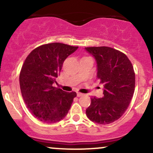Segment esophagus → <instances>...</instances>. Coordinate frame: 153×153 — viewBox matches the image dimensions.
Here are the masks:
<instances>
[{
  "mask_svg": "<svg viewBox=\"0 0 153 153\" xmlns=\"http://www.w3.org/2000/svg\"><path fill=\"white\" fill-rule=\"evenodd\" d=\"M82 94H81V93H79V92H77V96L78 97H80V96H82Z\"/></svg>",
  "mask_w": 153,
  "mask_h": 153,
  "instance_id": "obj_1",
  "label": "esophagus"
}]
</instances>
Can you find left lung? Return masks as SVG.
Instances as JSON below:
<instances>
[{
	"label": "left lung",
	"instance_id": "1",
	"mask_svg": "<svg viewBox=\"0 0 153 153\" xmlns=\"http://www.w3.org/2000/svg\"><path fill=\"white\" fill-rule=\"evenodd\" d=\"M97 64V78L103 84V98H91L86 109L91 121L100 124L115 122L124 114L134 92L135 74L128 57L108 47H85Z\"/></svg>",
	"mask_w": 153,
	"mask_h": 153
}]
</instances>
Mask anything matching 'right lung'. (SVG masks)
<instances>
[{
    "label": "right lung",
    "instance_id": "right-lung-1",
    "mask_svg": "<svg viewBox=\"0 0 153 153\" xmlns=\"http://www.w3.org/2000/svg\"><path fill=\"white\" fill-rule=\"evenodd\" d=\"M78 47L62 43L43 45L31 51L22 68L19 82L22 97L34 117L45 123L58 122L65 117L76 93L53 86L63 62Z\"/></svg>",
    "mask_w": 153,
    "mask_h": 153
}]
</instances>
